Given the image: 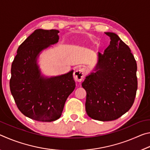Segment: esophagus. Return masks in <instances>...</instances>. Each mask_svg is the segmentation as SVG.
<instances>
[{
  "mask_svg": "<svg viewBox=\"0 0 150 150\" xmlns=\"http://www.w3.org/2000/svg\"><path fill=\"white\" fill-rule=\"evenodd\" d=\"M85 77V69H78L73 73V78L77 82H81Z\"/></svg>",
  "mask_w": 150,
  "mask_h": 150,
  "instance_id": "34e87169",
  "label": "esophagus"
}]
</instances>
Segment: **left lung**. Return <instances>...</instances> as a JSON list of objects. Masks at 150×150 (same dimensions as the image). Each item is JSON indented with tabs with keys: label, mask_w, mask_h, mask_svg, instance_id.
<instances>
[{
	"label": "left lung",
	"mask_w": 150,
	"mask_h": 150,
	"mask_svg": "<svg viewBox=\"0 0 150 150\" xmlns=\"http://www.w3.org/2000/svg\"><path fill=\"white\" fill-rule=\"evenodd\" d=\"M110 45L98 52L93 71L86 76L82 87L87 92L85 109L94 120L111 121L132 107L138 88L137 64L130 47L113 32Z\"/></svg>",
	"instance_id": "1"
}]
</instances>
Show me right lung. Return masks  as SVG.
Returning <instances> with one entry per match:
<instances>
[{
    "mask_svg": "<svg viewBox=\"0 0 150 150\" xmlns=\"http://www.w3.org/2000/svg\"><path fill=\"white\" fill-rule=\"evenodd\" d=\"M59 30L37 29L18 48L11 67L10 88L20 111L27 117L52 122L62 116L74 91L73 70L53 77L42 75L38 59L42 51L59 41Z\"/></svg>",
    "mask_w": 150,
    "mask_h": 150,
    "instance_id": "add662e5",
    "label": "right lung"
}]
</instances>
